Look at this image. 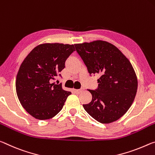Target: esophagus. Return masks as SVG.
I'll use <instances>...</instances> for the list:
<instances>
[{
    "label": "esophagus",
    "instance_id": "34e87169",
    "mask_svg": "<svg viewBox=\"0 0 155 155\" xmlns=\"http://www.w3.org/2000/svg\"><path fill=\"white\" fill-rule=\"evenodd\" d=\"M82 89H75V92L77 93V94H80V93H82Z\"/></svg>",
    "mask_w": 155,
    "mask_h": 155
}]
</instances>
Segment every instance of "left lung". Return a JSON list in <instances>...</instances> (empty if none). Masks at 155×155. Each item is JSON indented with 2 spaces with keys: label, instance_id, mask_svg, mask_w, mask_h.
<instances>
[{
  "label": "left lung",
  "instance_id": "obj_1",
  "mask_svg": "<svg viewBox=\"0 0 155 155\" xmlns=\"http://www.w3.org/2000/svg\"><path fill=\"white\" fill-rule=\"evenodd\" d=\"M75 47L88 73L101 75L99 88L89 90L92 101L84 104V108L101 124L118 120L130 108L137 91V77L130 62L117 47L104 40Z\"/></svg>",
  "mask_w": 155,
  "mask_h": 155
}]
</instances>
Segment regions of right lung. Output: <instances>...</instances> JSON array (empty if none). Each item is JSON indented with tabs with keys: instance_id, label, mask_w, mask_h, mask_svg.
I'll return each mask as SVG.
<instances>
[{
	"instance_id": "obj_1",
	"label": "right lung",
	"mask_w": 155,
	"mask_h": 155,
	"mask_svg": "<svg viewBox=\"0 0 155 155\" xmlns=\"http://www.w3.org/2000/svg\"><path fill=\"white\" fill-rule=\"evenodd\" d=\"M75 50L74 45L43 43L32 49L20 64L16 80L17 96L22 107L34 118L54 117L71 94L61 84L51 82Z\"/></svg>"
}]
</instances>
